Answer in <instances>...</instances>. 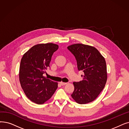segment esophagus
I'll list each match as a JSON object with an SVG mask.
<instances>
[{
	"label": "esophagus",
	"mask_w": 129,
	"mask_h": 129,
	"mask_svg": "<svg viewBox=\"0 0 129 129\" xmlns=\"http://www.w3.org/2000/svg\"><path fill=\"white\" fill-rule=\"evenodd\" d=\"M60 83V84L61 85H66V84H67V83H64V82H60L59 83Z\"/></svg>",
	"instance_id": "esophagus-1"
}]
</instances>
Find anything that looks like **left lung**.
I'll use <instances>...</instances> for the list:
<instances>
[{
	"mask_svg": "<svg viewBox=\"0 0 129 129\" xmlns=\"http://www.w3.org/2000/svg\"><path fill=\"white\" fill-rule=\"evenodd\" d=\"M74 55L78 71L84 75L83 80L73 82L74 90L71 96L78 104L93 101L105 87L107 71L105 58L94 47L83 44H75L68 47Z\"/></svg>",
	"mask_w": 129,
	"mask_h": 129,
	"instance_id": "obj_1",
	"label": "left lung"
}]
</instances>
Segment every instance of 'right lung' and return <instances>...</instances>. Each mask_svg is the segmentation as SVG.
Wrapping results in <instances>:
<instances>
[{
    "instance_id": "obj_1",
    "label": "right lung",
    "mask_w": 129,
    "mask_h": 129,
    "mask_svg": "<svg viewBox=\"0 0 129 129\" xmlns=\"http://www.w3.org/2000/svg\"><path fill=\"white\" fill-rule=\"evenodd\" d=\"M58 45L39 44L26 52L20 61L19 77L21 86L31 101L42 104L52 96L58 83L43 76L49 67L53 53Z\"/></svg>"
}]
</instances>
